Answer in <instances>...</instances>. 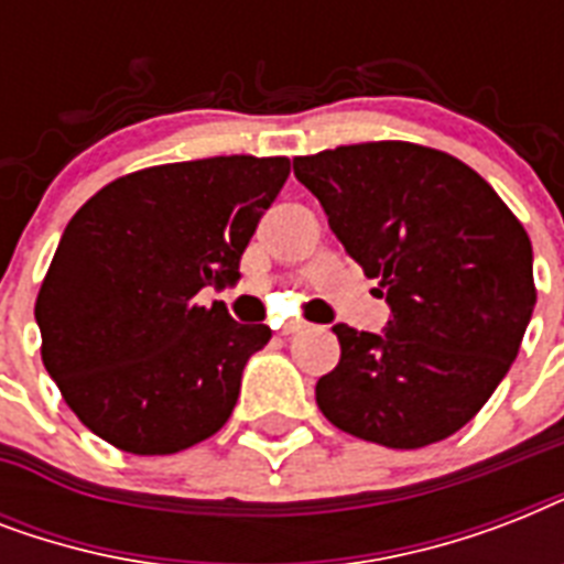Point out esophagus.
<instances>
[{
  "label": "esophagus",
  "instance_id": "1",
  "mask_svg": "<svg viewBox=\"0 0 564 564\" xmlns=\"http://www.w3.org/2000/svg\"><path fill=\"white\" fill-rule=\"evenodd\" d=\"M307 322H299V318H295V322H286V325L281 327V334L283 336H292V334H301V330H307Z\"/></svg>",
  "mask_w": 564,
  "mask_h": 564
}]
</instances>
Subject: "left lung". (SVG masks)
Here are the masks:
<instances>
[{
	"instance_id": "obj_1",
	"label": "left lung",
	"mask_w": 564,
	"mask_h": 564,
	"mask_svg": "<svg viewBox=\"0 0 564 564\" xmlns=\"http://www.w3.org/2000/svg\"><path fill=\"white\" fill-rule=\"evenodd\" d=\"M292 166L392 307L380 336L334 327L343 357L318 377V410L401 451L454 436L507 377L533 316L524 225L471 166L427 145H339Z\"/></svg>"
}]
</instances>
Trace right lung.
<instances>
[{
  "label": "right lung",
  "mask_w": 564,
  "mask_h": 564,
  "mask_svg": "<svg viewBox=\"0 0 564 564\" xmlns=\"http://www.w3.org/2000/svg\"><path fill=\"white\" fill-rule=\"evenodd\" d=\"M286 175V158L163 163L110 181L69 219L34 318L43 366L84 427L137 456L178 454L225 427L272 330L195 295L237 281Z\"/></svg>",
  "instance_id": "1"
}]
</instances>
